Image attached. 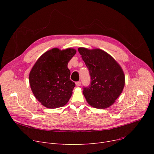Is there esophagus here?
Masks as SVG:
<instances>
[{
  "label": "esophagus",
  "instance_id": "esophagus-1",
  "mask_svg": "<svg viewBox=\"0 0 154 154\" xmlns=\"http://www.w3.org/2000/svg\"><path fill=\"white\" fill-rule=\"evenodd\" d=\"M75 84H76V85L77 86V87H79L80 85H81V82H80V81H78V82H75Z\"/></svg>",
  "mask_w": 154,
  "mask_h": 154
}]
</instances>
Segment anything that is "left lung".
I'll list each match as a JSON object with an SVG mask.
<instances>
[{"label":"left lung","mask_w":154,"mask_h":154,"mask_svg":"<svg viewBox=\"0 0 154 154\" xmlns=\"http://www.w3.org/2000/svg\"><path fill=\"white\" fill-rule=\"evenodd\" d=\"M78 51L91 75V85L83 91L87 102L99 109L111 106L125 85L122 69L110 55L99 48L90 50L79 47Z\"/></svg>","instance_id":"obj_1"}]
</instances>
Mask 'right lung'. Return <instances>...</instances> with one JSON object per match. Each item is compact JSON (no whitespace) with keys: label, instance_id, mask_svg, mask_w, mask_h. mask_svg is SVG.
<instances>
[{"label":"right lung","instance_id":"right-lung-1","mask_svg":"<svg viewBox=\"0 0 154 154\" xmlns=\"http://www.w3.org/2000/svg\"><path fill=\"white\" fill-rule=\"evenodd\" d=\"M76 54L74 48L60 50L54 48L43 54L29 74V84L35 98L48 109L64 106L69 100L75 86L70 79L67 67Z\"/></svg>","mask_w":154,"mask_h":154}]
</instances>
